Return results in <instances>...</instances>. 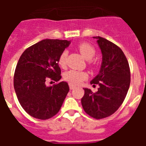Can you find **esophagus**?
Segmentation results:
<instances>
[{"mask_svg":"<svg viewBox=\"0 0 146 146\" xmlns=\"http://www.w3.org/2000/svg\"><path fill=\"white\" fill-rule=\"evenodd\" d=\"M69 88H70V90H73V89H74L76 88L75 86H74V85L72 84H69Z\"/></svg>","mask_w":146,"mask_h":146,"instance_id":"34e87169","label":"esophagus"}]
</instances>
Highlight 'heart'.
<instances>
[{
    "label": "heart",
    "instance_id": "b5f03b06",
    "mask_svg": "<svg viewBox=\"0 0 146 146\" xmlns=\"http://www.w3.org/2000/svg\"><path fill=\"white\" fill-rule=\"evenodd\" d=\"M77 49L86 59L89 60V64L91 66L96 65V61L93 59L94 56L95 55L96 50L94 46L91 44L87 42H82L77 45ZM66 59H67V52L64 51L60 55L58 60V64L59 66L61 68H64L66 65ZM88 74L85 72L77 70H69L64 73V79L69 84L72 85H78L80 83L87 79Z\"/></svg>",
    "mask_w": 146,
    "mask_h": 146
}]
</instances>
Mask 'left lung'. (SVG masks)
Returning a JSON list of instances; mask_svg holds the SVG:
<instances>
[{"label":"left lung","mask_w":146,"mask_h":146,"mask_svg":"<svg viewBox=\"0 0 146 146\" xmlns=\"http://www.w3.org/2000/svg\"><path fill=\"white\" fill-rule=\"evenodd\" d=\"M98 44L102 53V63L99 73L91 81L98 84L96 92L84 88L81 99L83 110L91 117L102 119L113 115L124 101L130 85V69L128 60L119 47L100 36Z\"/></svg>","instance_id":"left-lung-1"}]
</instances>
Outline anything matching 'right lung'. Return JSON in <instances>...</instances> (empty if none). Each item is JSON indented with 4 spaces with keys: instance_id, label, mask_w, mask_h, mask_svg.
Wrapping results in <instances>:
<instances>
[{
    "instance_id": "obj_1",
    "label": "right lung",
    "mask_w": 146,
    "mask_h": 146,
    "mask_svg": "<svg viewBox=\"0 0 146 146\" xmlns=\"http://www.w3.org/2000/svg\"><path fill=\"white\" fill-rule=\"evenodd\" d=\"M70 41L44 39L23 52L14 75V87L18 101L28 114L47 120L57 114L69 91L68 83L46 86L50 80H60L58 60Z\"/></svg>"
}]
</instances>
